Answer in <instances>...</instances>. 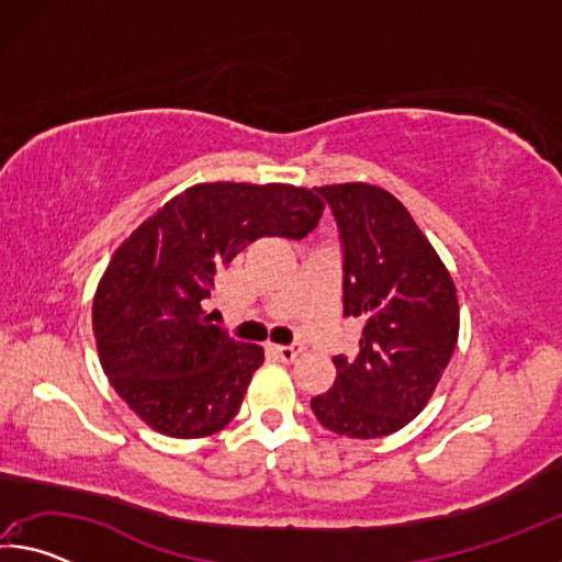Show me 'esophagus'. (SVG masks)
Here are the masks:
<instances>
[{
  "label": "esophagus",
  "instance_id": "obj_1",
  "mask_svg": "<svg viewBox=\"0 0 562 562\" xmlns=\"http://www.w3.org/2000/svg\"><path fill=\"white\" fill-rule=\"evenodd\" d=\"M272 351H274V357L282 361H294L300 357L302 347L300 345H278V347H272Z\"/></svg>",
  "mask_w": 562,
  "mask_h": 562
}]
</instances>
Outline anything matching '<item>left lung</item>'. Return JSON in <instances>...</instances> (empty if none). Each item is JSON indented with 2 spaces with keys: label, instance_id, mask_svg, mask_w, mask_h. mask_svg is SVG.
<instances>
[{
  "label": "left lung",
  "instance_id": "8db88e82",
  "mask_svg": "<svg viewBox=\"0 0 562 562\" xmlns=\"http://www.w3.org/2000/svg\"><path fill=\"white\" fill-rule=\"evenodd\" d=\"M341 243L345 317L364 322L359 355L331 357L337 379L312 398L325 429L379 439L406 426L434 394L459 339L449 270L406 207L369 183L317 188Z\"/></svg>",
  "mask_w": 562,
  "mask_h": 562
}]
</instances>
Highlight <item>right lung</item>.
<instances>
[{"label": "right lung", "mask_w": 562, "mask_h": 562, "mask_svg": "<svg viewBox=\"0 0 562 562\" xmlns=\"http://www.w3.org/2000/svg\"><path fill=\"white\" fill-rule=\"evenodd\" d=\"M317 188L198 183L113 252L93 297V337L111 386L140 422L176 439L225 429L265 351L211 325L217 274L258 237L302 240Z\"/></svg>", "instance_id": "1"}]
</instances>
